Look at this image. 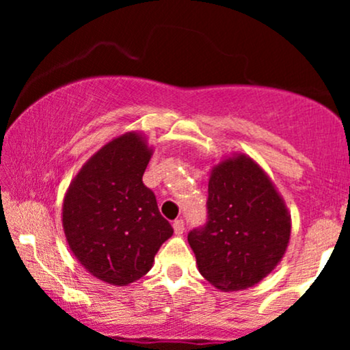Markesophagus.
Masks as SVG:
<instances>
[{"instance_id":"1","label":"esophagus","mask_w":350,"mask_h":350,"mask_svg":"<svg viewBox=\"0 0 350 350\" xmlns=\"http://www.w3.org/2000/svg\"><path fill=\"white\" fill-rule=\"evenodd\" d=\"M172 227H174V234L176 235H183L184 232V222L183 220H174V224H172Z\"/></svg>"}]
</instances>
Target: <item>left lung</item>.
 Segmentation results:
<instances>
[{
    "instance_id": "8db88e82",
    "label": "left lung",
    "mask_w": 350,
    "mask_h": 350,
    "mask_svg": "<svg viewBox=\"0 0 350 350\" xmlns=\"http://www.w3.org/2000/svg\"><path fill=\"white\" fill-rule=\"evenodd\" d=\"M207 222L187 242L200 275L220 291L255 286L281 262L291 215L268 174L250 156L234 154L212 167Z\"/></svg>"
}]
</instances>
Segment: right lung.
Masks as SVG:
<instances>
[{
  "label": "right lung",
  "mask_w": 350,
  "mask_h": 350,
  "mask_svg": "<svg viewBox=\"0 0 350 350\" xmlns=\"http://www.w3.org/2000/svg\"><path fill=\"white\" fill-rule=\"evenodd\" d=\"M151 156L138 131L116 136L83 164L64 198L62 227L72 253L90 275L115 286L146 275L174 232L143 184Z\"/></svg>",
  "instance_id": "right-lung-1"
}]
</instances>
